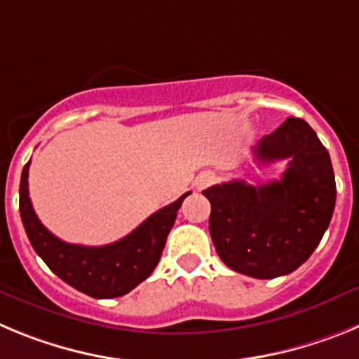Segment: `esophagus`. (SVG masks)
Here are the masks:
<instances>
[{
    "label": "esophagus",
    "instance_id": "obj_1",
    "mask_svg": "<svg viewBox=\"0 0 359 359\" xmlns=\"http://www.w3.org/2000/svg\"><path fill=\"white\" fill-rule=\"evenodd\" d=\"M215 182V176L214 174H210V172H203V174H199L198 177H196V182H194V187L198 190H203L205 189V187H208V185H212V183Z\"/></svg>",
    "mask_w": 359,
    "mask_h": 359
}]
</instances>
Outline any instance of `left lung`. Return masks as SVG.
<instances>
[{
    "label": "left lung",
    "mask_w": 359,
    "mask_h": 359,
    "mask_svg": "<svg viewBox=\"0 0 359 359\" xmlns=\"http://www.w3.org/2000/svg\"><path fill=\"white\" fill-rule=\"evenodd\" d=\"M252 151L262 165L287 160L280 180H233L203 194L221 261L237 273L275 278L302 266L322 241L334 212V172L327 149L302 118L290 116Z\"/></svg>",
    "instance_id": "left-lung-1"
}]
</instances>
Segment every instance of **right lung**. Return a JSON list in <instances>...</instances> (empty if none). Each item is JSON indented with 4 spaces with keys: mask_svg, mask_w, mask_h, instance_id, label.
<instances>
[{
    "mask_svg": "<svg viewBox=\"0 0 359 359\" xmlns=\"http://www.w3.org/2000/svg\"><path fill=\"white\" fill-rule=\"evenodd\" d=\"M28 169L19 183V212L30 244L59 278L93 298H115L135 290L154 271L183 199L149 215L138 228L106 246H81L55 237L43 226L28 196Z\"/></svg>",
    "mask_w": 359,
    "mask_h": 359,
    "instance_id": "obj_1",
    "label": "right lung"
}]
</instances>
